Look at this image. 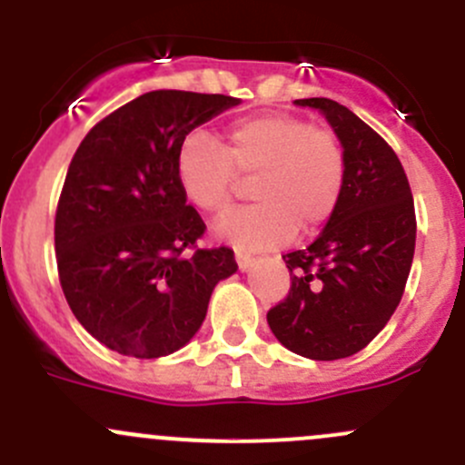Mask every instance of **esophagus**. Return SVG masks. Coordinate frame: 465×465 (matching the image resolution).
<instances>
[{
	"instance_id": "obj_1",
	"label": "esophagus",
	"mask_w": 465,
	"mask_h": 465,
	"mask_svg": "<svg viewBox=\"0 0 465 465\" xmlns=\"http://www.w3.org/2000/svg\"><path fill=\"white\" fill-rule=\"evenodd\" d=\"M252 254H247V252H241V250H236V262H238V270H250L252 267Z\"/></svg>"
}]
</instances>
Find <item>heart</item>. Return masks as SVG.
I'll return each instance as SVG.
<instances>
[{
  "label": "heart",
  "instance_id": "b5f03b06",
  "mask_svg": "<svg viewBox=\"0 0 465 465\" xmlns=\"http://www.w3.org/2000/svg\"><path fill=\"white\" fill-rule=\"evenodd\" d=\"M177 182L195 209L220 215L233 204L242 180H252L256 204L215 224L223 241L245 250L288 242L299 232H320L341 203L346 154L328 128L285 112L247 116L227 130V143L191 133L177 153Z\"/></svg>",
  "mask_w": 465,
  "mask_h": 465
}]
</instances>
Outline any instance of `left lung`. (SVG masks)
Returning <instances> with one entry per match:
<instances>
[{
    "label": "left lung",
    "mask_w": 465,
    "mask_h": 465,
    "mask_svg": "<svg viewBox=\"0 0 465 465\" xmlns=\"http://www.w3.org/2000/svg\"><path fill=\"white\" fill-rule=\"evenodd\" d=\"M317 107L346 154L341 203L306 250L283 256L290 292L267 311L276 340L311 360L362 351L391 320L414 261L416 213L405 168L393 148L331 98H299Z\"/></svg>",
    "instance_id": "1"
}]
</instances>
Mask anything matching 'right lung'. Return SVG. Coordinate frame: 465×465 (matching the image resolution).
<instances>
[{
	"instance_id": "right-lung-1",
	"label": "right lung",
	"mask_w": 465,
	"mask_h": 465,
	"mask_svg": "<svg viewBox=\"0 0 465 465\" xmlns=\"http://www.w3.org/2000/svg\"><path fill=\"white\" fill-rule=\"evenodd\" d=\"M232 105L238 98L223 94H142L74 153L55 209L58 279L83 328L116 353L150 360L182 349L215 283L238 270L229 247H198L206 224L175 168L186 134Z\"/></svg>"
}]
</instances>
